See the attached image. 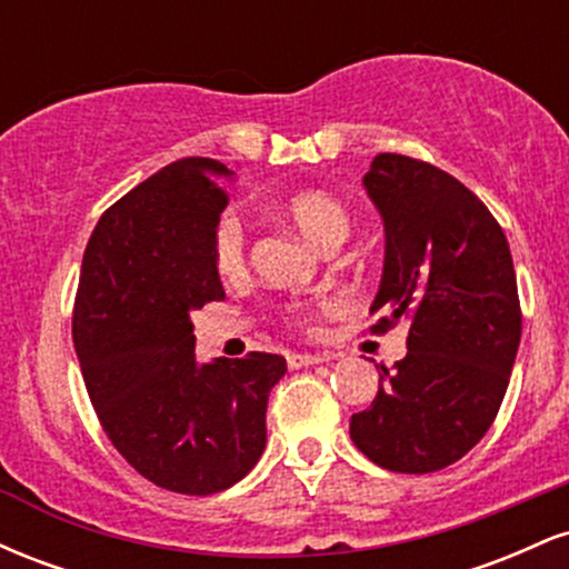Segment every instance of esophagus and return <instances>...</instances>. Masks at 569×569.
<instances>
[{"label":"esophagus","instance_id":"1","mask_svg":"<svg viewBox=\"0 0 569 569\" xmlns=\"http://www.w3.org/2000/svg\"><path fill=\"white\" fill-rule=\"evenodd\" d=\"M286 361H289V369H305L312 367V363L326 361V356H321V352H291Z\"/></svg>","mask_w":569,"mask_h":569}]
</instances>
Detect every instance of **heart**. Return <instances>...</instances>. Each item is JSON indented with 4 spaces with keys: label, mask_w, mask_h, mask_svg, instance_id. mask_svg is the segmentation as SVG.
Returning a JSON list of instances; mask_svg holds the SVG:
<instances>
[{
    "label": "heart",
    "mask_w": 569,
    "mask_h": 569,
    "mask_svg": "<svg viewBox=\"0 0 569 569\" xmlns=\"http://www.w3.org/2000/svg\"><path fill=\"white\" fill-rule=\"evenodd\" d=\"M278 213L310 240L312 246L331 251L348 238L350 213L345 202L323 189H299L278 202ZM213 262L221 278H240L246 270V232L234 217H224L213 232Z\"/></svg>",
    "instance_id": "obj_1"
}]
</instances>
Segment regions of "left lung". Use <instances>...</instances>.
I'll use <instances>...</instances> for the list:
<instances>
[{
    "label": "left lung",
    "mask_w": 569,
    "mask_h": 569,
    "mask_svg": "<svg viewBox=\"0 0 569 569\" xmlns=\"http://www.w3.org/2000/svg\"><path fill=\"white\" fill-rule=\"evenodd\" d=\"M363 187L385 224L375 329L409 318L407 356L377 367L380 390L350 417V439L380 468L430 473L471 452L492 426L521 339L511 248L455 176L377 154Z\"/></svg>",
    "instance_id": "obj_1"
}]
</instances>
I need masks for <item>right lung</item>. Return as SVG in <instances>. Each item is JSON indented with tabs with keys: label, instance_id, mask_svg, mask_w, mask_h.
Listing matches in <instances>:
<instances>
[{
	"label": "right lung",
	"instance_id": "right-lung-1",
	"mask_svg": "<svg viewBox=\"0 0 569 569\" xmlns=\"http://www.w3.org/2000/svg\"><path fill=\"white\" fill-rule=\"evenodd\" d=\"M234 173L184 158L130 189L98 219L77 289V358L90 401L143 479L211 495L257 466L267 398L286 358L194 356L192 312L224 299L213 232Z\"/></svg>",
	"mask_w": 569,
	"mask_h": 569
}]
</instances>
